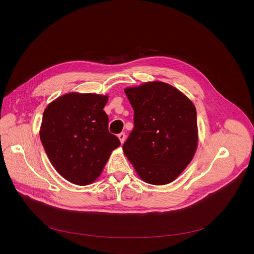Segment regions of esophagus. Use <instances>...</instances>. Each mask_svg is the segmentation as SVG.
Instances as JSON below:
<instances>
[{"label": "esophagus", "mask_w": 254, "mask_h": 254, "mask_svg": "<svg viewBox=\"0 0 254 254\" xmlns=\"http://www.w3.org/2000/svg\"><path fill=\"white\" fill-rule=\"evenodd\" d=\"M119 138H120V140H121V143H124L125 140H126V134H125V132H121V133L119 134Z\"/></svg>", "instance_id": "34e87169"}]
</instances>
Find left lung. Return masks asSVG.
I'll return each instance as SVG.
<instances>
[{"label":"left lung","mask_w":254,"mask_h":254,"mask_svg":"<svg viewBox=\"0 0 254 254\" xmlns=\"http://www.w3.org/2000/svg\"><path fill=\"white\" fill-rule=\"evenodd\" d=\"M134 127L123 150L143 182L166 185L192 161L198 146L194 103L179 89L162 82L127 87Z\"/></svg>","instance_id":"1"}]
</instances>
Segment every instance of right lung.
Masks as SVG:
<instances>
[{
  "label": "right lung",
  "instance_id": "obj_1",
  "mask_svg": "<svg viewBox=\"0 0 254 254\" xmlns=\"http://www.w3.org/2000/svg\"><path fill=\"white\" fill-rule=\"evenodd\" d=\"M107 95L69 92L50 102L40 139L55 170L79 186L93 183L121 141L108 131Z\"/></svg>",
  "mask_w": 254,
  "mask_h": 254
}]
</instances>
